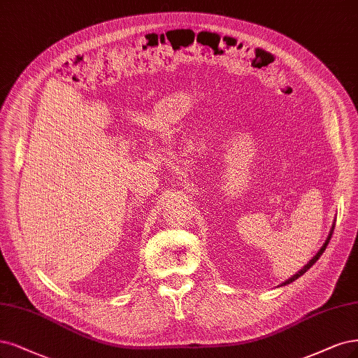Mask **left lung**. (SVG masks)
Returning a JSON list of instances; mask_svg holds the SVG:
<instances>
[{
    "instance_id": "obj_1",
    "label": "left lung",
    "mask_w": 358,
    "mask_h": 358,
    "mask_svg": "<svg viewBox=\"0 0 358 358\" xmlns=\"http://www.w3.org/2000/svg\"><path fill=\"white\" fill-rule=\"evenodd\" d=\"M334 229H335V224H334V225H331V229H330V232H329V236H327V240L324 241V244L322 245V248H320V250H318V252L315 253V256H314V257L311 259V261H310V262H308V264H306V265H305V266H303V268H302L301 271H298V273H296V274H294V275H292V277H290L289 280H286L285 282H282V285H281V286H286V285H290V282H293L294 280H298V278H299L301 275H303V274L306 273V271H308V269H310V268H311V266H313V265H314V264H315V262L318 261V257L323 255V252H324V250H326V248H327V244H329V241H330V238H331V234H334Z\"/></svg>"
}]
</instances>
